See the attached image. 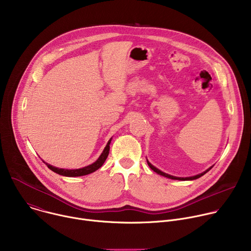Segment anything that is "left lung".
I'll return each mask as SVG.
<instances>
[{"instance_id":"8db88e82","label":"left lung","mask_w":251,"mask_h":251,"mask_svg":"<svg viewBox=\"0 0 251 251\" xmlns=\"http://www.w3.org/2000/svg\"><path fill=\"white\" fill-rule=\"evenodd\" d=\"M147 163H148V165H149V167L154 171V172H156L157 174H159V175H161V176H166V177H169V178H172V180H180V181H192V180H196V178H199V177H201V176H203L205 173H207L212 167H210L209 169H207L206 171H204L203 173H201V174H199V175H197V176H188V177H178V176H171V175H168V174H166V173H164V172H162V171H160L159 169H157L156 167H154L148 160H147Z\"/></svg>"}]
</instances>
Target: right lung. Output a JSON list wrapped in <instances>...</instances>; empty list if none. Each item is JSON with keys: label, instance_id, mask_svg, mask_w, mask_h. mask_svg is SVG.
Returning a JSON list of instances; mask_svg holds the SVG:
<instances>
[{"label": "right lung", "instance_id": "1", "mask_svg": "<svg viewBox=\"0 0 251 251\" xmlns=\"http://www.w3.org/2000/svg\"><path fill=\"white\" fill-rule=\"evenodd\" d=\"M110 143H111V139L108 141V143H107L106 147L104 148L102 154L100 155V157L97 159V161H95L93 164L89 165V166H86L84 168H81V169H75V170H67V169H58V168H55L53 166H50V164L46 163L45 164L49 167V169H50L52 172L58 174V175H61V176H85V175H88V174H91L93 172H95L96 170H98L105 162V160L107 159V157H108V154H109V150H110Z\"/></svg>", "mask_w": 251, "mask_h": 251}]
</instances>
